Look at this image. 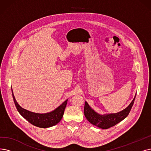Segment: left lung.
<instances>
[{"label": "left lung", "instance_id": "1", "mask_svg": "<svg viewBox=\"0 0 151 151\" xmlns=\"http://www.w3.org/2000/svg\"><path fill=\"white\" fill-rule=\"evenodd\" d=\"M135 98L136 95L129 106L123 110L117 113L106 114L105 115H101L96 113L90 107L87 102L86 101L85 106H84V114L90 123L100 128L106 129L116 125L128 115L134 104Z\"/></svg>", "mask_w": 151, "mask_h": 151}]
</instances>
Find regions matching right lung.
Segmentation results:
<instances>
[{
  "mask_svg": "<svg viewBox=\"0 0 151 151\" xmlns=\"http://www.w3.org/2000/svg\"><path fill=\"white\" fill-rule=\"evenodd\" d=\"M12 92L13 99L18 111L20 113L24 118H25L29 123L39 128H46L57 124L61 120L66 105L68 103V100H66L64 103H63L52 111L50 113L40 114L29 111L24 109V108H22L18 104L15 99L12 88Z\"/></svg>",
  "mask_w": 151,
  "mask_h": 151,
  "instance_id": "right-lung-1",
  "label": "right lung"
}]
</instances>
